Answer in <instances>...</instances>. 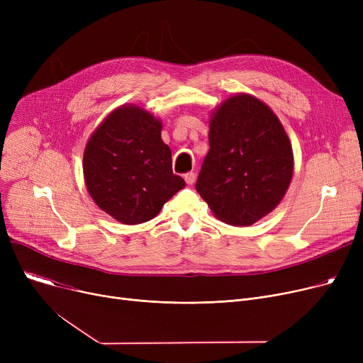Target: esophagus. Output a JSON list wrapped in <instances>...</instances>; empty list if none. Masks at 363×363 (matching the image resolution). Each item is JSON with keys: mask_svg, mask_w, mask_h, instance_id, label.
Returning a JSON list of instances; mask_svg holds the SVG:
<instances>
[{"mask_svg": "<svg viewBox=\"0 0 363 363\" xmlns=\"http://www.w3.org/2000/svg\"><path fill=\"white\" fill-rule=\"evenodd\" d=\"M184 179L188 185H193L196 182V174H194V172H188V174L184 175Z\"/></svg>", "mask_w": 363, "mask_h": 363, "instance_id": "esophagus-1", "label": "esophagus"}]
</instances>
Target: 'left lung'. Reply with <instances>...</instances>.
<instances>
[{"label":"left lung","instance_id":"obj_1","mask_svg":"<svg viewBox=\"0 0 363 363\" xmlns=\"http://www.w3.org/2000/svg\"><path fill=\"white\" fill-rule=\"evenodd\" d=\"M197 193L220 220L249 226L282 200L293 177L290 140L274 111L252 95L228 99L213 114Z\"/></svg>","mask_w":363,"mask_h":363}]
</instances>
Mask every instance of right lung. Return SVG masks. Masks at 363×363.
Segmentation results:
<instances>
[{
    "label": "right lung",
    "mask_w": 363,
    "mask_h": 363,
    "mask_svg": "<svg viewBox=\"0 0 363 363\" xmlns=\"http://www.w3.org/2000/svg\"><path fill=\"white\" fill-rule=\"evenodd\" d=\"M162 123L140 107L114 110L89 138L84 177L91 197L116 220L135 225L155 218L185 186L172 172Z\"/></svg>",
    "instance_id": "add662e5"
}]
</instances>
